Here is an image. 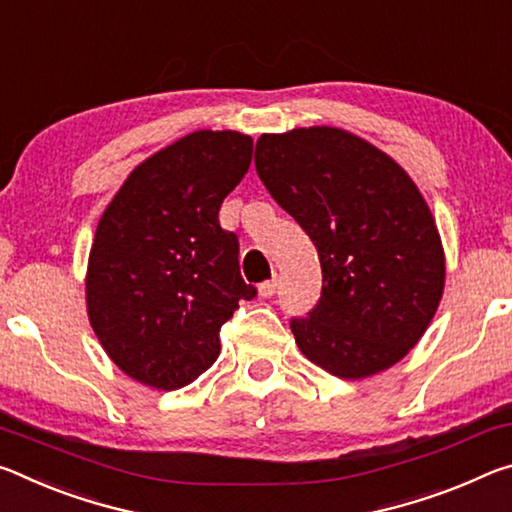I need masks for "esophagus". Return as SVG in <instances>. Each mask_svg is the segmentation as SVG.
<instances>
[{
    "instance_id": "esophagus-1",
    "label": "esophagus",
    "mask_w": 512,
    "mask_h": 512,
    "mask_svg": "<svg viewBox=\"0 0 512 512\" xmlns=\"http://www.w3.org/2000/svg\"><path fill=\"white\" fill-rule=\"evenodd\" d=\"M276 292V279H270V281H263L261 286H258V295L261 297H265V299H270L272 295Z\"/></svg>"
}]
</instances>
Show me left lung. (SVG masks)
I'll return each mask as SVG.
<instances>
[{
    "label": "left lung",
    "mask_w": 512,
    "mask_h": 512,
    "mask_svg": "<svg viewBox=\"0 0 512 512\" xmlns=\"http://www.w3.org/2000/svg\"><path fill=\"white\" fill-rule=\"evenodd\" d=\"M254 163L320 256V301L290 322L301 354L354 381L399 363L429 329L445 290V249L413 179L335 127L263 133Z\"/></svg>",
    "instance_id": "left-lung-1"
}]
</instances>
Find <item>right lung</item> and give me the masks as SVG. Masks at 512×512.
I'll return each mask as SVG.
<instances>
[{
  "mask_svg": "<svg viewBox=\"0 0 512 512\" xmlns=\"http://www.w3.org/2000/svg\"><path fill=\"white\" fill-rule=\"evenodd\" d=\"M254 140L201 129L149 156L99 217L86 274L88 320L133 381L179 390L220 356V329L254 299L238 236L217 220Z\"/></svg>",
  "mask_w": 512,
  "mask_h": 512,
  "instance_id": "1",
  "label": "right lung"
}]
</instances>
